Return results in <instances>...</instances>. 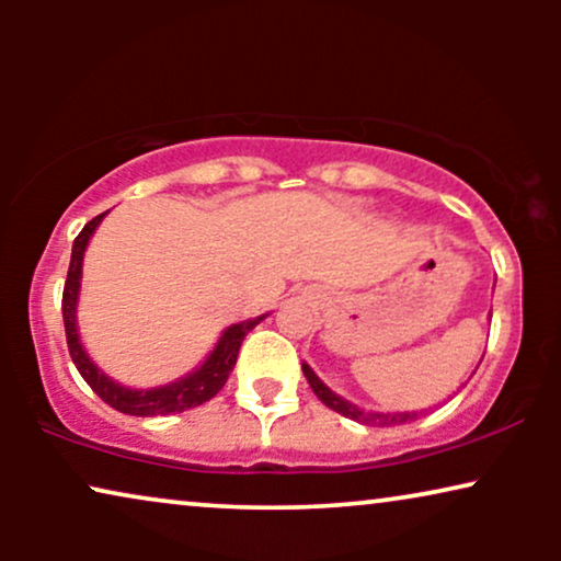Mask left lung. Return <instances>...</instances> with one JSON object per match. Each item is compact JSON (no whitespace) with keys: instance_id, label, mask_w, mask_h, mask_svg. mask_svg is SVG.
<instances>
[{"instance_id":"obj_1","label":"left lung","mask_w":561,"mask_h":561,"mask_svg":"<svg viewBox=\"0 0 561 561\" xmlns=\"http://www.w3.org/2000/svg\"><path fill=\"white\" fill-rule=\"evenodd\" d=\"M304 375H306V380H309L311 390H313V393H317V398H319L321 403L329 405V409L336 411V413H342V416L359 421V424H365V426H393V424H403V421H409V419H416V413H370V411H359L357 405H352V403L344 401V398L332 393V390H329L324 382H321L317 375H313V370H311L309 365H304Z\"/></svg>"}]
</instances>
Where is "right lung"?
<instances>
[{
  "instance_id": "add662e5",
  "label": "right lung",
  "mask_w": 561,
  "mask_h": 561,
  "mask_svg": "<svg viewBox=\"0 0 561 561\" xmlns=\"http://www.w3.org/2000/svg\"><path fill=\"white\" fill-rule=\"evenodd\" d=\"M104 214H99V217L87 221V227H83L79 237L73 240L71 265H68L66 286H64V301H60V309H64L66 342H68V352H71L76 370L81 373V378L89 382V388L94 390L106 405H112V409H117L119 413H129V416H168V413H181L211 401V398L225 388L229 373H232V367L237 363V352H240L244 334H248L255 324H260L265 317L229 327L227 332L221 334V340L217 347H214L209 359H206L196 373H191L188 378L171 382V386L152 388V390H129V388H122L119 382L110 380L87 357V352H83V347L79 344V332H76V298H79L83 250H87L89 237L94 234V229L99 227V221L104 219Z\"/></svg>"
}]
</instances>
